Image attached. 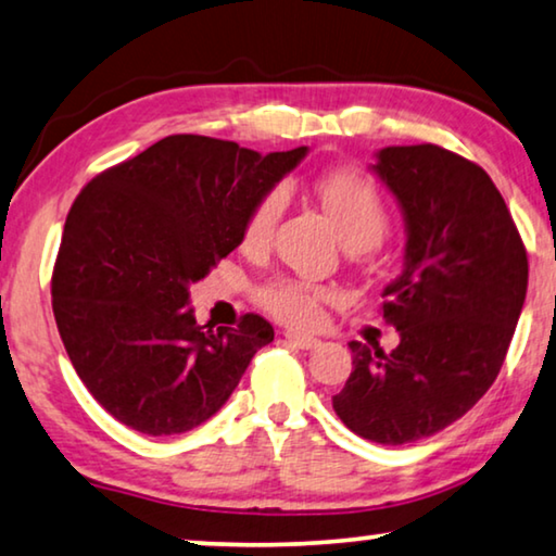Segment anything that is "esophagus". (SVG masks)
Wrapping results in <instances>:
<instances>
[{"instance_id":"obj_1","label":"esophagus","mask_w":556,"mask_h":556,"mask_svg":"<svg viewBox=\"0 0 556 556\" xmlns=\"http://www.w3.org/2000/svg\"><path fill=\"white\" fill-rule=\"evenodd\" d=\"M285 339L289 344L300 346V350H317V346L321 344V339L312 337V334H296V331H287Z\"/></svg>"}]
</instances>
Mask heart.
I'll use <instances>...</instances> for the list:
<instances>
[{
  "label": "heart",
  "mask_w": 556,
  "mask_h": 556,
  "mask_svg": "<svg viewBox=\"0 0 556 556\" xmlns=\"http://www.w3.org/2000/svg\"><path fill=\"white\" fill-rule=\"evenodd\" d=\"M317 194L325 210L337 222L342 242L350 252H369L382 242L387 235L389 214L387 204L375 181L354 169L329 172L317 181ZM289 189L275 185L267 189L252 206L244 222L242 242L247 250H262L271 242L281 214L287 210ZM327 287L309 285L296 279L269 281L260 292L262 304L279 319L296 327H309L319 319L321 304L331 300Z\"/></svg>",
  "instance_id": "b5f03b06"
}]
</instances>
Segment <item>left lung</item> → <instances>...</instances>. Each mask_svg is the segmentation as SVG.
Here are the masks:
<instances>
[{
  "label": "left lung",
  "instance_id": "1",
  "mask_svg": "<svg viewBox=\"0 0 556 556\" xmlns=\"http://www.w3.org/2000/svg\"><path fill=\"white\" fill-rule=\"evenodd\" d=\"M369 169L402 210L407 244L384 287L392 354L350 342L352 375L331 396L369 442L400 446L464 417L500 375L527 296L529 264L500 189L437 144L384 147Z\"/></svg>",
  "mask_w": 556,
  "mask_h": 556
}]
</instances>
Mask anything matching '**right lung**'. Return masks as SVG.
Masks as SVG:
<instances>
[{"mask_svg": "<svg viewBox=\"0 0 556 556\" xmlns=\"http://www.w3.org/2000/svg\"><path fill=\"white\" fill-rule=\"evenodd\" d=\"M306 152L172 135L74 199L52 309L79 379L122 425L149 437L204 425L275 339L260 314L237 329L197 325L189 287L242 244L256 199Z\"/></svg>", "mask_w": 556, "mask_h": 556, "instance_id": "1", "label": "right lung"}]
</instances>
